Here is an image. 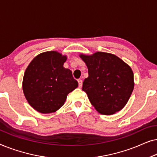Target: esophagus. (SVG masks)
Listing matches in <instances>:
<instances>
[{
	"instance_id": "obj_1",
	"label": "esophagus",
	"mask_w": 157,
	"mask_h": 157,
	"mask_svg": "<svg viewBox=\"0 0 157 157\" xmlns=\"http://www.w3.org/2000/svg\"><path fill=\"white\" fill-rule=\"evenodd\" d=\"M78 86L79 87H82V85H83V81L81 79H78Z\"/></svg>"
}]
</instances>
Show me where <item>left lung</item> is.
<instances>
[{
  "mask_svg": "<svg viewBox=\"0 0 157 157\" xmlns=\"http://www.w3.org/2000/svg\"><path fill=\"white\" fill-rule=\"evenodd\" d=\"M79 56L89 72L82 90L96 110L104 115H112L121 110L134 90V74L130 66L109 53H81Z\"/></svg>",
  "mask_w": 157,
  "mask_h": 157,
  "instance_id": "1",
  "label": "left lung"
}]
</instances>
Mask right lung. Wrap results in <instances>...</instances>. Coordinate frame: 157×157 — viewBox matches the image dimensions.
Segmentation results:
<instances>
[{"label":"right lung","instance_id":"add662e5","mask_svg":"<svg viewBox=\"0 0 157 157\" xmlns=\"http://www.w3.org/2000/svg\"><path fill=\"white\" fill-rule=\"evenodd\" d=\"M67 56L56 51L34 58L23 78V91L30 106L41 113L56 112L67 95L78 87L71 71L63 67Z\"/></svg>","mask_w":157,"mask_h":157}]
</instances>
